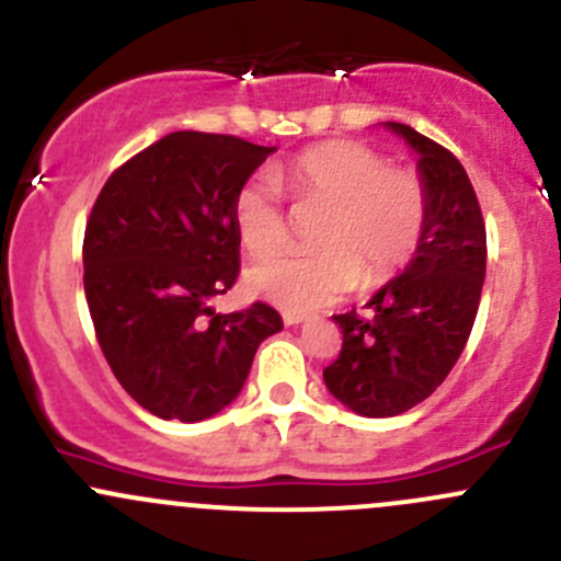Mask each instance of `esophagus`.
<instances>
[{
  "mask_svg": "<svg viewBox=\"0 0 561 561\" xmlns=\"http://www.w3.org/2000/svg\"><path fill=\"white\" fill-rule=\"evenodd\" d=\"M282 320H285V325H301V322H307V317L296 312H285L282 314Z\"/></svg>",
  "mask_w": 561,
  "mask_h": 561,
  "instance_id": "1",
  "label": "esophagus"
}]
</instances>
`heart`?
Listing matches in <instances>:
<instances>
[{"label":"heart","instance_id":"heart-1","mask_svg":"<svg viewBox=\"0 0 561 561\" xmlns=\"http://www.w3.org/2000/svg\"><path fill=\"white\" fill-rule=\"evenodd\" d=\"M298 201L331 208L317 236L322 252H279L247 271V287L287 312H312L364 285H382L417 252L426 230V192L390 171L375 149L347 140L314 146L285 168ZM233 225L249 254H268L287 236L274 175L257 173L233 197Z\"/></svg>","mask_w":561,"mask_h":561}]
</instances>
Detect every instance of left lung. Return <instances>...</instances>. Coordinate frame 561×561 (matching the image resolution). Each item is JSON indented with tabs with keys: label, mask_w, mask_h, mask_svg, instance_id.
Segmentation results:
<instances>
[{
	"label": "left lung",
	"mask_w": 561,
	"mask_h": 561,
	"mask_svg": "<svg viewBox=\"0 0 561 561\" xmlns=\"http://www.w3.org/2000/svg\"><path fill=\"white\" fill-rule=\"evenodd\" d=\"M417 160L426 230L401 274L369 298L371 317L336 314L342 353L322 371L333 399L393 417L443 386L467 344L485 279V228L461 162L410 124L386 122Z\"/></svg>",
	"instance_id": "obj_1"
}]
</instances>
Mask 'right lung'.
Returning a JSON list of instances; mask_svg holds the SVG:
<instances>
[{
	"label": "right lung",
	"mask_w": 561,
	"mask_h": 561,
	"mask_svg": "<svg viewBox=\"0 0 561 561\" xmlns=\"http://www.w3.org/2000/svg\"><path fill=\"white\" fill-rule=\"evenodd\" d=\"M276 146L171 133L105 181L83 239V290L113 375L162 421L222 412L260 342L282 331L265 304L217 314L239 276L233 197Z\"/></svg>",
	"instance_id": "add662e5"
}]
</instances>
